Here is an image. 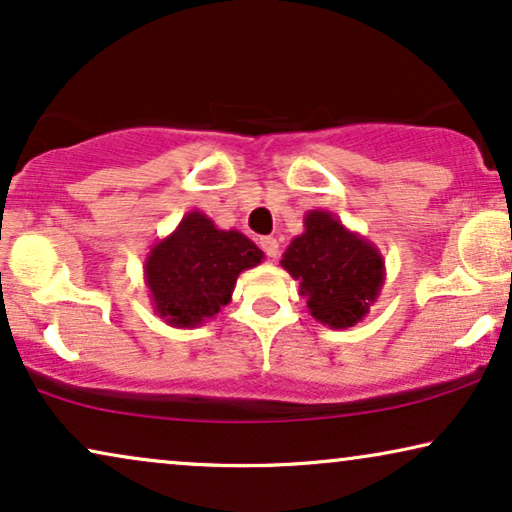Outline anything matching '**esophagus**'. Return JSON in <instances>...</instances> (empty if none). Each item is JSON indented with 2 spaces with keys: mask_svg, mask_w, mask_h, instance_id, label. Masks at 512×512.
I'll list each match as a JSON object with an SVG mask.
<instances>
[{
  "mask_svg": "<svg viewBox=\"0 0 512 512\" xmlns=\"http://www.w3.org/2000/svg\"><path fill=\"white\" fill-rule=\"evenodd\" d=\"M261 249L265 251V254H268V258H272V261H275V258L279 256V242L275 240V237H263Z\"/></svg>",
  "mask_w": 512,
  "mask_h": 512,
  "instance_id": "esophagus-1",
  "label": "esophagus"
}]
</instances>
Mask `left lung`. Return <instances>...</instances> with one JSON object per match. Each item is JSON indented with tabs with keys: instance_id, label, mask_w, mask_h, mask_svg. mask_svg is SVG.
Here are the masks:
<instances>
[{
	"instance_id": "1",
	"label": "left lung",
	"mask_w": 512,
	"mask_h": 512,
	"mask_svg": "<svg viewBox=\"0 0 512 512\" xmlns=\"http://www.w3.org/2000/svg\"><path fill=\"white\" fill-rule=\"evenodd\" d=\"M303 223V235L293 237L279 263L298 282L319 324H359L380 298L387 275L380 249L324 209L307 212Z\"/></svg>"
}]
</instances>
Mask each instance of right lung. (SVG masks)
Listing matches in <instances>:
<instances>
[{"mask_svg": "<svg viewBox=\"0 0 512 512\" xmlns=\"http://www.w3.org/2000/svg\"><path fill=\"white\" fill-rule=\"evenodd\" d=\"M265 258L240 230H221L207 214L188 212L156 242L144 261V282L158 317L174 328H195L230 303L240 272Z\"/></svg>", "mask_w": 512, "mask_h": 512, "instance_id": "obj_1", "label": "right lung"}]
</instances>
